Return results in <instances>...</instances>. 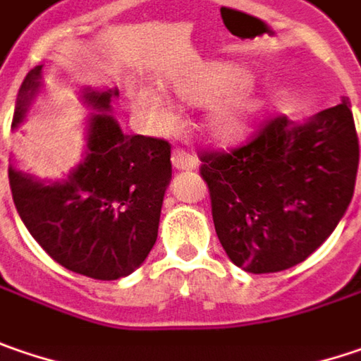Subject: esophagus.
<instances>
[{
  "label": "esophagus",
  "mask_w": 361,
  "mask_h": 361,
  "mask_svg": "<svg viewBox=\"0 0 361 361\" xmlns=\"http://www.w3.org/2000/svg\"><path fill=\"white\" fill-rule=\"evenodd\" d=\"M172 166L178 169V171H192V169H197V158H195V154H190L185 148H174Z\"/></svg>",
  "instance_id": "esophagus-1"
}]
</instances>
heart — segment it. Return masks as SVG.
I'll list each match as a JSON object with an SVG mask.
<instances>
[{"instance_id": "heart-1", "label": "heart", "mask_w": 361, "mask_h": 361, "mask_svg": "<svg viewBox=\"0 0 361 361\" xmlns=\"http://www.w3.org/2000/svg\"><path fill=\"white\" fill-rule=\"evenodd\" d=\"M245 82H247V75L240 68L217 66V68H211L201 75H189V77L174 79L171 82V89L176 97L189 101V103H205V101L231 92V96L221 99L211 109L207 121H205V130L211 137H215L219 142H231L243 134L245 121H247L250 109H252V103L247 101L245 95L233 93ZM130 101L137 114L152 119L158 126H169L172 121L171 111L164 105V101L146 87H132Z\"/></svg>"}]
</instances>
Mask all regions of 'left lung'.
Segmentation results:
<instances>
[{"instance_id":"8db88e82","label":"left lung","mask_w":361,"mask_h":361,"mask_svg":"<svg viewBox=\"0 0 361 361\" xmlns=\"http://www.w3.org/2000/svg\"><path fill=\"white\" fill-rule=\"evenodd\" d=\"M199 158L229 260L268 274L307 260L331 235L353 197L360 142L343 99L302 126L276 116L242 146Z\"/></svg>"}]
</instances>
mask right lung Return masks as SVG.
I'll return each mask as SVG.
<instances>
[{
  "mask_svg": "<svg viewBox=\"0 0 361 361\" xmlns=\"http://www.w3.org/2000/svg\"><path fill=\"white\" fill-rule=\"evenodd\" d=\"M42 66L20 87L11 128L26 116L40 87ZM118 91H85L82 99L109 111ZM85 160L64 183H38L9 166L16 209L46 254L66 270L95 280H118L146 260L158 235L164 190L172 176L171 144L126 135L109 114L89 121Z\"/></svg>",
  "mask_w": 361,
  "mask_h": 361,
  "instance_id": "right-lung-1",
  "label": "right lung"
}]
</instances>
